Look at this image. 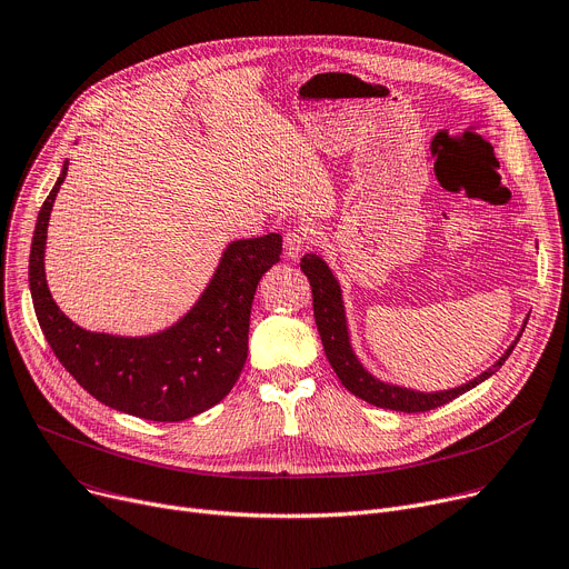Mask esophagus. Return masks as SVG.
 Segmentation results:
<instances>
[{"mask_svg":"<svg viewBox=\"0 0 569 569\" xmlns=\"http://www.w3.org/2000/svg\"><path fill=\"white\" fill-rule=\"evenodd\" d=\"M310 241H312V237H310L308 230H302V228L289 230V232L284 234V254H287L289 259L300 257L302 248L310 246Z\"/></svg>","mask_w":569,"mask_h":569,"instance_id":"esophagus-1","label":"esophagus"}]
</instances>
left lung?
<instances>
[{"label":"left lung","instance_id":"left-lung-1","mask_svg":"<svg viewBox=\"0 0 569 569\" xmlns=\"http://www.w3.org/2000/svg\"><path fill=\"white\" fill-rule=\"evenodd\" d=\"M300 271L308 276L310 284H312V302H315V321L323 341V351L328 356L330 367L335 369L337 378L341 380V385L356 395L358 399L376 406V408H385V410H397V412H426L432 408H440L453 399H458L465 391H469L471 387H476L478 382H483L486 378H490L497 369H501V365L508 360V356L512 353V348L517 346L521 332L517 335V339L510 343L508 351L495 362L492 369L483 371L478 378L453 387V389H445V391H430V395H423V391H415V389H406V387H397V385H387L378 378H373L356 358L353 348H351V339H348V326H346V315H343V302H341V289L339 282L335 280L332 271L328 269L326 261L315 254L308 252L300 259ZM523 328H527V321H523Z\"/></svg>","mask_w":569,"mask_h":569}]
</instances>
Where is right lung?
Masks as SVG:
<instances>
[{"label":"right lung","instance_id":"obj_1","mask_svg":"<svg viewBox=\"0 0 569 569\" xmlns=\"http://www.w3.org/2000/svg\"><path fill=\"white\" fill-rule=\"evenodd\" d=\"M66 172L68 161L38 211L29 254L33 310L59 362L100 403L150 421H184L223 401L246 365L252 298L261 276L280 261L282 237L232 241L191 312L163 332H89L57 308L42 261Z\"/></svg>","mask_w":569,"mask_h":569}]
</instances>
